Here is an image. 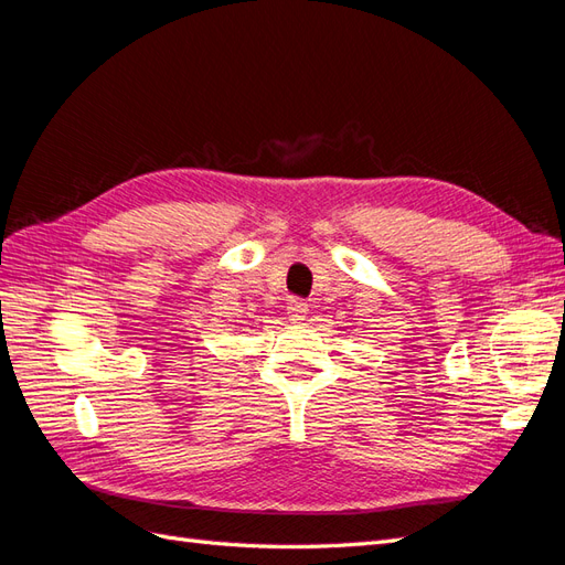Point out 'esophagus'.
<instances>
[{"instance_id": "obj_1", "label": "esophagus", "mask_w": 565, "mask_h": 565, "mask_svg": "<svg viewBox=\"0 0 565 565\" xmlns=\"http://www.w3.org/2000/svg\"><path fill=\"white\" fill-rule=\"evenodd\" d=\"M306 313H309V306H306L301 299H292V301L287 303V316H289V320L301 322V320L306 318Z\"/></svg>"}]
</instances>
